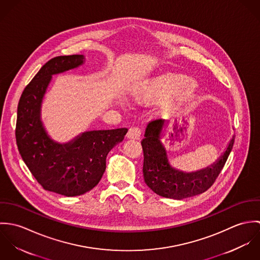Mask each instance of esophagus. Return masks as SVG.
Wrapping results in <instances>:
<instances>
[{
    "label": "esophagus",
    "instance_id": "obj_1",
    "mask_svg": "<svg viewBox=\"0 0 260 260\" xmlns=\"http://www.w3.org/2000/svg\"><path fill=\"white\" fill-rule=\"evenodd\" d=\"M141 134H142V130L139 127L135 126V127H132L129 129V131L127 133V137L130 139L139 140L141 138Z\"/></svg>",
    "mask_w": 260,
    "mask_h": 260
}]
</instances>
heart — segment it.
I'll list each match as a JSON object with an SVG mask.
<instances>
[{"mask_svg": "<svg viewBox=\"0 0 260 260\" xmlns=\"http://www.w3.org/2000/svg\"><path fill=\"white\" fill-rule=\"evenodd\" d=\"M196 93L197 85L191 78L185 75L167 73L136 88L133 97L141 104L156 103L163 99L162 110L169 113L187 105Z\"/></svg>", "mask_w": 260, "mask_h": 260, "instance_id": "1", "label": "heart"}]
</instances>
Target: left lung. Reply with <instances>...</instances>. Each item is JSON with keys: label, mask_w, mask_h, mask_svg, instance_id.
I'll list each match as a JSON object with an SVG mask.
<instances>
[{"label": "left lung", "mask_w": 260, "mask_h": 260, "mask_svg": "<svg viewBox=\"0 0 260 260\" xmlns=\"http://www.w3.org/2000/svg\"><path fill=\"white\" fill-rule=\"evenodd\" d=\"M163 124L162 119L151 120L146 128L145 138L141 141L145 183L156 194L178 200L205 192L220 174L233 147L235 136L214 165L195 173H183L173 169L168 163L166 151L159 140Z\"/></svg>", "instance_id": "left-lung-1"}]
</instances>
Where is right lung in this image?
<instances>
[{
	"mask_svg": "<svg viewBox=\"0 0 260 260\" xmlns=\"http://www.w3.org/2000/svg\"><path fill=\"white\" fill-rule=\"evenodd\" d=\"M83 62V55L49 60L24 89L17 111L15 132L22 159L45 190L64 196L82 195L99 183L107 154L128 131L127 128L90 131L65 145L47 136L40 121V107L52 75L77 68Z\"/></svg>",
	"mask_w": 260,
	"mask_h": 260,
	"instance_id": "right-lung-1",
	"label": "right lung"
}]
</instances>
